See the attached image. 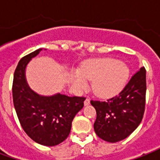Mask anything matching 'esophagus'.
I'll return each mask as SVG.
<instances>
[{
    "label": "esophagus",
    "mask_w": 160,
    "mask_h": 160,
    "mask_svg": "<svg viewBox=\"0 0 160 160\" xmlns=\"http://www.w3.org/2000/svg\"><path fill=\"white\" fill-rule=\"evenodd\" d=\"M84 104L87 106V105H89L90 104V98H87L86 99H85V101H84Z\"/></svg>",
    "instance_id": "obj_1"
}]
</instances>
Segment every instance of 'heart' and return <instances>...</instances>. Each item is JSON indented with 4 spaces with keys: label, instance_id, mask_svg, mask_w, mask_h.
<instances>
[{
    "label": "heart",
    "instance_id": "obj_1",
    "mask_svg": "<svg viewBox=\"0 0 160 160\" xmlns=\"http://www.w3.org/2000/svg\"><path fill=\"white\" fill-rule=\"evenodd\" d=\"M129 77V68L121 61L112 58L90 60L72 76L78 90H84L87 80H92L94 93L100 97H112L123 89Z\"/></svg>",
    "mask_w": 160,
    "mask_h": 160
}]
</instances>
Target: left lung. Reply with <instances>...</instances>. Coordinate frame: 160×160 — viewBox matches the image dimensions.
I'll return each mask as SVG.
<instances>
[{"instance_id":"8db88e82","label":"left lung","mask_w":160,"mask_h":160,"mask_svg":"<svg viewBox=\"0 0 160 160\" xmlns=\"http://www.w3.org/2000/svg\"><path fill=\"white\" fill-rule=\"evenodd\" d=\"M146 69L140 68L118 96L107 101H91L97 112L94 130L108 142L127 138L141 123L146 104Z\"/></svg>"}]
</instances>
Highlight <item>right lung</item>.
I'll return each instance as SVG.
<instances>
[{
	"instance_id": "add662e5",
	"label": "right lung",
	"mask_w": 160,
	"mask_h": 160,
	"mask_svg": "<svg viewBox=\"0 0 160 160\" xmlns=\"http://www.w3.org/2000/svg\"><path fill=\"white\" fill-rule=\"evenodd\" d=\"M38 49L22 57L13 74L12 99L23 129L38 144L53 147L65 141L72 121L83 108L85 98L56 93L42 96L30 88L26 69L30 61L42 51Z\"/></svg>"
}]
</instances>
